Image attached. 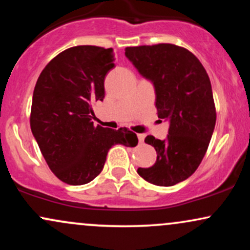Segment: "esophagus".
<instances>
[{
    "label": "esophagus",
    "instance_id": "1",
    "mask_svg": "<svg viewBox=\"0 0 250 250\" xmlns=\"http://www.w3.org/2000/svg\"><path fill=\"white\" fill-rule=\"evenodd\" d=\"M145 137H146L145 134H137V139H139L140 143H142L143 141H145Z\"/></svg>",
    "mask_w": 250,
    "mask_h": 250
}]
</instances>
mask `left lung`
I'll list each match as a JSON object with an SVG mask.
<instances>
[{
  "mask_svg": "<svg viewBox=\"0 0 250 250\" xmlns=\"http://www.w3.org/2000/svg\"><path fill=\"white\" fill-rule=\"evenodd\" d=\"M125 54L154 84L157 115L169 121L167 139L146 137L157 159L137 173L153 185L170 187L194 174L208 149L216 122L210 80L199 59L179 45L128 47Z\"/></svg>",
  "mask_w": 250,
  "mask_h": 250,
  "instance_id": "8db88e82",
  "label": "left lung"
}]
</instances>
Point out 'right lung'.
Segmentation results:
<instances>
[{
    "mask_svg": "<svg viewBox=\"0 0 250 250\" xmlns=\"http://www.w3.org/2000/svg\"><path fill=\"white\" fill-rule=\"evenodd\" d=\"M114 51L77 45L45 65L37 80L30 113L31 133L57 179L71 186L93 181L114 145L135 147L136 134L94 125L91 104L104 99V79L115 67Z\"/></svg>",
    "mask_w": 250,
    "mask_h": 250,
    "instance_id": "obj_1",
    "label": "right lung"
}]
</instances>
